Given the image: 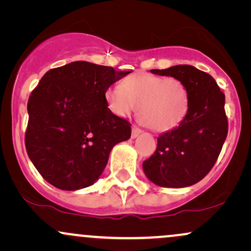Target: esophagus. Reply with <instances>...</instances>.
Wrapping results in <instances>:
<instances>
[{
	"label": "esophagus",
	"mask_w": 251,
	"mask_h": 251,
	"mask_svg": "<svg viewBox=\"0 0 251 251\" xmlns=\"http://www.w3.org/2000/svg\"><path fill=\"white\" fill-rule=\"evenodd\" d=\"M140 133H142V129L137 126H132V138H137Z\"/></svg>",
	"instance_id": "1"
}]
</instances>
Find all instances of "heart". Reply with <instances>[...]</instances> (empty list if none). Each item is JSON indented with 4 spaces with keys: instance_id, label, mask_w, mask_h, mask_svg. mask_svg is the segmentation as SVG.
<instances>
[{
    "instance_id": "1",
    "label": "heart",
    "mask_w": 251,
    "mask_h": 251,
    "mask_svg": "<svg viewBox=\"0 0 251 251\" xmlns=\"http://www.w3.org/2000/svg\"><path fill=\"white\" fill-rule=\"evenodd\" d=\"M109 108L126 117L138 108V118L154 132H169L184 122L190 94L185 83L148 72H137L123 80L120 88L106 92Z\"/></svg>"
}]
</instances>
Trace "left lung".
<instances>
[{"label": "left lung", "mask_w": 251, "mask_h": 251, "mask_svg": "<svg viewBox=\"0 0 251 251\" xmlns=\"http://www.w3.org/2000/svg\"><path fill=\"white\" fill-rule=\"evenodd\" d=\"M185 83L188 116L178 127L158 137L154 153L143 163L145 175L164 188H185L203 179L215 165L227 134L226 96L210 74L194 66L151 70Z\"/></svg>", "instance_id": "obj_1"}]
</instances>
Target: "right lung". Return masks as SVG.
Here are the masks:
<instances>
[{
  "label": "right lung",
  "instance_id": "right-lung-1",
  "mask_svg": "<svg viewBox=\"0 0 251 251\" xmlns=\"http://www.w3.org/2000/svg\"><path fill=\"white\" fill-rule=\"evenodd\" d=\"M128 73L75 61L48 71L33 89L25 150L51 185L70 191L92 185L112 148L131 137V124L112 113L105 96Z\"/></svg>",
  "mask_w": 251,
  "mask_h": 251
}]
</instances>
